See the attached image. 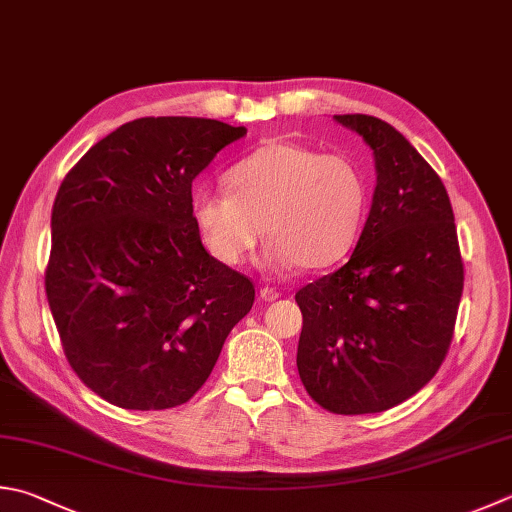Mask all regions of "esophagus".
Wrapping results in <instances>:
<instances>
[{"mask_svg":"<svg viewBox=\"0 0 512 512\" xmlns=\"http://www.w3.org/2000/svg\"><path fill=\"white\" fill-rule=\"evenodd\" d=\"M260 298H263V301H276L278 298V292L274 287H260Z\"/></svg>","mask_w":512,"mask_h":512,"instance_id":"34e87169","label":"esophagus"}]
</instances>
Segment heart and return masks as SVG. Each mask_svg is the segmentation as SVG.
<instances>
[{
    "mask_svg": "<svg viewBox=\"0 0 512 512\" xmlns=\"http://www.w3.org/2000/svg\"><path fill=\"white\" fill-rule=\"evenodd\" d=\"M227 180L231 191L200 187L191 198L200 236L220 263H245L265 231L269 267L321 269L361 236L368 178L341 153L269 142L238 160Z\"/></svg>",
    "mask_w": 512,
    "mask_h": 512,
    "instance_id": "b5f03b06",
    "label": "heart"
}]
</instances>
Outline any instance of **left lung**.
Wrapping results in <instances>:
<instances>
[{"mask_svg":"<svg viewBox=\"0 0 512 512\" xmlns=\"http://www.w3.org/2000/svg\"><path fill=\"white\" fill-rule=\"evenodd\" d=\"M370 144L376 189L350 260L296 292V365L334 414L399 406L441 368L464 292L455 214L437 171L374 115H334Z\"/></svg>","mask_w":512,"mask_h":512,"instance_id":"1","label":"left lung"}]
</instances>
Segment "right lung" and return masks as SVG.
Masks as SVG:
<instances>
[{
  "instance_id": "add662e5",
  "label": "right lung",
  "mask_w": 512,
  "mask_h": 512,
  "mask_svg": "<svg viewBox=\"0 0 512 512\" xmlns=\"http://www.w3.org/2000/svg\"><path fill=\"white\" fill-rule=\"evenodd\" d=\"M245 133L205 118H138L62 180L48 307L71 370L113 406L187 403L252 310L254 283L202 247L191 211V182Z\"/></svg>"
}]
</instances>
